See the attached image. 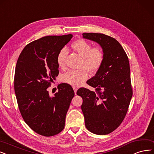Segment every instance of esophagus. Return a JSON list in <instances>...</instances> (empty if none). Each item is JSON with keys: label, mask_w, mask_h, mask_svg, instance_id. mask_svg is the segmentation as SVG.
<instances>
[{"label": "esophagus", "mask_w": 154, "mask_h": 154, "mask_svg": "<svg viewBox=\"0 0 154 154\" xmlns=\"http://www.w3.org/2000/svg\"><path fill=\"white\" fill-rule=\"evenodd\" d=\"M72 88H73V90H74V91H75V94H76V91H77V90H78V88H77L76 87H73Z\"/></svg>", "instance_id": "obj_1"}]
</instances>
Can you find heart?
<instances>
[{"mask_svg":"<svg viewBox=\"0 0 154 154\" xmlns=\"http://www.w3.org/2000/svg\"><path fill=\"white\" fill-rule=\"evenodd\" d=\"M75 51L82 57L79 69H71L67 71L63 76V80L73 86L82 85L88 78V71L95 72L102 66L105 54L103 49L99 46L91 48L90 43L83 39H79L71 45ZM68 51L63 47L59 51L57 56V62L61 68L65 67V60Z\"/></svg>","mask_w":154,"mask_h":154,"instance_id":"heart-1","label":"heart"}]
</instances>
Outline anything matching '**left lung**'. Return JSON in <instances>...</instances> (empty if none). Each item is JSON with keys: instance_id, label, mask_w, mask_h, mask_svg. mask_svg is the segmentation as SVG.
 I'll return each instance as SVG.
<instances>
[{"instance_id": "8db88e82", "label": "left lung", "mask_w": 154, "mask_h": 154, "mask_svg": "<svg viewBox=\"0 0 154 154\" xmlns=\"http://www.w3.org/2000/svg\"><path fill=\"white\" fill-rule=\"evenodd\" d=\"M83 38L94 41L103 49V63L87 83L95 92L80 88L82 110L87 130L105 135L114 131L126 115L133 95L130 67L127 55L119 43L102 33H84Z\"/></svg>"}]
</instances>
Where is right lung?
Wrapping results in <instances>:
<instances>
[{
	"label": "right lung",
	"mask_w": 154,
	"mask_h": 154,
	"mask_svg": "<svg viewBox=\"0 0 154 154\" xmlns=\"http://www.w3.org/2000/svg\"><path fill=\"white\" fill-rule=\"evenodd\" d=\"M72 37L71 34L47 36L29 43L18 57L14 91L24 121L36 133L52 137L63 130L65 119L75 95L71 86L58 85L51 97L47 88L59 75L57 54Z\"/></svg>",
	"instance_id": "right-lung-1"
}]
</instances>
